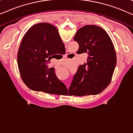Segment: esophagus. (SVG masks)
<instances>
[{
    "label": "esophagus",
    "mask_w": 133,
    "mask_h": 133,
    "mask_svg": "<svg viewBox=\"0 0 133 133\" xmlns=\"http://www.w3.org/2000/svg\"><path fill=\"white\" fill-rule=\"evenodd\" d=\"M71 54L70 52L67 51V52H66V56H66V57H68L69 56H70L71 55ZM67 88H68V86H67Z\"/></svg>",
    "instance_id": "esophagus-1"
}]
</instances>
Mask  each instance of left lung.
Wrapping results in <instances>:
<instances>
[{
  "label": "left lung",
  "instance_id": "obj_1",
  "mask_svg": "<svg viewBox=\"0 0 133 133\" xmlns=\"http://www.w3.org/2000/svg\"><path fill=\"white\" fill-rule=\"evenodd\" d=\"M74 41L79 45L77 53L87 52L88 57L74 76L68 94L84 96L101 93L110 83L116 65L111 39L103 29L90 25L80 28Z\"/></svg>",
  "mask_w": 133,
  "mask_h": 133
}]
</instances>
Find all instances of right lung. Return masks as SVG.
<instances>
[{
  "label": "right lung",
  "instance_id": "add662e5",
  "mask_svg": "<svg viewBox=\"0 0 133 133\" xmlns=\"http://www.w3.org/2000/svg\"><path fill=\"white\" fill-rule=\"evenodd\" d=\"M64 52L65 45L55 26L39 23L31 27L22 40L17 54L20 75L25 85L32 90L51 94L67 90L53 67H48L52 58Z\"/></svg>",
  "mask_w": 133,
  "mask_h": 133
}]
</instances>
